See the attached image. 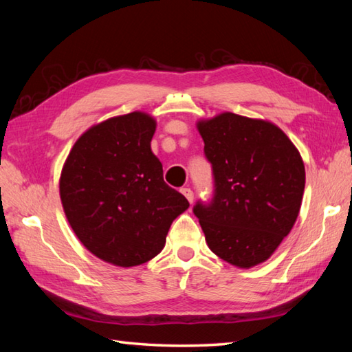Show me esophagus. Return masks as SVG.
<instances>
[{
    "instance_id": "1",
    "label": "esophagus",
    "mask_w": 352,
    "mask_h": 352,
    "mask_svg": "<svg viewBox=\"0 0 352 352\" xmlns=\"http://www.w3.org/2000/svg\"><path fill=\"white\" fill-rule=\"evenodd\" d=\"M182 193H183V195H184L186 198H188V201H189L190 204L193 203V192H192V189H189V188H183V189H182Z\"/></svg>"
}]
</instances>
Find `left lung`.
<instances>
[{"label":"left lung","instance_id":"1","mask_svg":"<svg viewBox=\"0 0 352 352\" xmlns=\"http://www.w3.org/2000/svg\"><path fill=\"white\" fill-rule=\"evenodd\" d=\"M212 164L213 197L193 213L216 256L239 267L267 260L301 208L305 169L278 126L222 113L198 122Z\"/></svg>","mask_w":352,"mask_h":352}]
</instances>
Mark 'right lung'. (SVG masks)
<instances>
[{"label":"right lung","mask_w":352,"mask_h":352,"mask_svg":"<svg viewBox=\"0 0 352 352\" xmlns=\"http://www.w3.org/2000/svg\"><path fill=\"white\" fill-rule=\"evenodd\" d=\"M154 119L133 113L94 125L72 146L60 198L80 242L107 263L130 267L159 254L172 221L189 207L163 180L151 151Z\"/></svg>","instance_id":"right-lung-1"}]
</instances>
